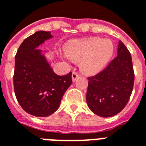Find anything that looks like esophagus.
<instances>
[{
	"mask_svg": "<svg viewBox=\"0 0 146 146\" xmlns=\"http://www.w3.org/2000/svg\"><path fill=\"white\" fill-rule=\"evenodd\" d=\"M80 74L77 72H73V74H72V79H73V81H75L77 77H79Z\"/></svg>",
	"mask_w": 146,
	"mask_h": 146,
	"instance_id": "esophagus-1",
	"label": "esophagus"
}]
</instances>
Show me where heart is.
Instances as JSON below:
<instances>
[{
    "mask_svg": "<svg viewBox=\"0 0 146 146\" xmlns=\"http://www.w3.org/2000/svg\"><path fill=\"white\" fill-rule=\"evenodd\" d=\"M71 60L79 62L83 73L93 75L101 71L112 58L114 46L110 40L100 37L73 42L66 49Z\"/></svg>",
    "mask_w": 146,
    "mask_h": 146,
    "instance_id": "obj_1",
    "label": "heart"
}]
</instances>
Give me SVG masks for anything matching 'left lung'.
I'll use <instances>...</instances> for the list:
<instances>
[{"label":"left lung","instance_id":"obj_1","mask_svg":"<svg viewBox=\"0 0 146 146\" xmlns=\"http://www.w3.org/2000/svg\"><path fill=\"white\" fill-rule=\"evenodd\" d=\"M117 50V56L107 66L88 77L87 103L93 113L102 117L121 112L133 91L135 73L131 53L120 40Z\"/></svg>","mask_w":146,"mask_h":146}]
</instances>
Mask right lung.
<instances>
[{
    "instance_id": "obj_1",
    "label": "right lung",
    "mask_w": 146,
    "mask_h": 146,
    "mask_svg": "<svg viewBox=\"0 0 146 146\" xmlns=\"http://www.w3.org/2000/svg\"><path fill=\"white\" fill-rule=\"evenodd\" d=\"M51 37L49 32H36L24 40L15 57V97L21 107L35 116H48L54 113L73 82L71 72L57 75L40 54V50L36 49Z\"/></svg>"
}]
</instances>
